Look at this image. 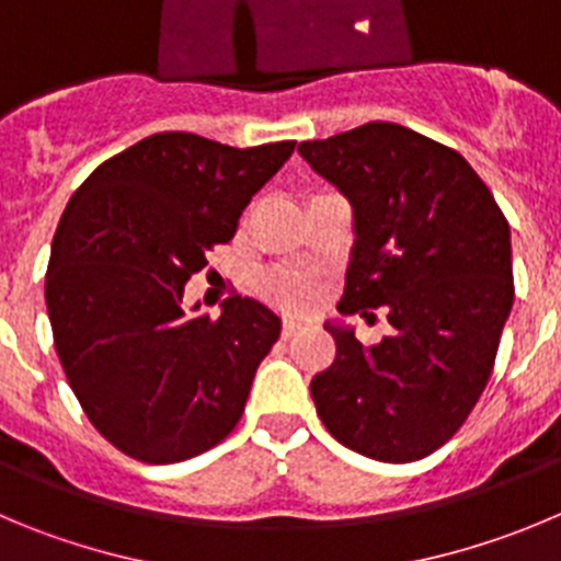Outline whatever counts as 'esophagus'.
Here are the masks:
<instances>
[{"instance_id":"esophagus-1","label":"esophagus","mask_w":561,"mask_h":561,"mask_svg":"<svg viewBox=\"0 0 561 561\" xmlns=\"http://www.w3.org/2000/svg\"><path fill=\"white\" fill-rule=\"evenodd\" d=\"M301 329H305V323L298 321V318H285V321H282V337H285V340L296 337Z\"/></svg>"}]
</instances>
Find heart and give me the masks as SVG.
<instances>
[{"instance_id":"obj_1","label":"heart","mask_w":561,"mask_h":561,"mask_svg":"<svg viewBox=\"0 0 561 561\" xmlns=\"http://www.w3.org/2000/svg\"><path fill=\"white\" fill-rule=\"evenodd\" d=\"M263 287L274 301H279L282 307H293V310L312 305V298H316V285L293 271H274L265 276Z\"/></svg>"}]
</instances>
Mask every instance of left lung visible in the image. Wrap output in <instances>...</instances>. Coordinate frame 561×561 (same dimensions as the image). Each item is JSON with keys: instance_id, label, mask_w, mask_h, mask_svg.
Listing matches in <instances>:
<instances>
[{"instance_id": "1", "label": "left lung", "mask_w": 561, "mask_h": 561, "mask_svg": "<svg viewBox=\"0 0 561 561\" xmlns=\"http://www.w3.org/2000/svg\"><path fill=\"white\" fill-rule=\"evenodd\" d=\"M298 151L354 207V249L337 310L392 334L363 345L332 327L337 354L312 379L323 426L379 459L415 462L459 432L484 392L510 318V224L459 151L370 122Z\"/></svg>"}]
</instances>
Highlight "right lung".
<instances>
[{
    "mask_svg": "<svg viewBox=\"0 0 561 561\" xmlns=\"http://www.w3.org/2000/svg\"><path fill=\"white\" fill-rule=\"evenodd\" d=\"M293 149L157 133L104 160L66 204L46 271L55 348L88 421L127 457L182 462L238 426L279 318L243 296L216 321L191 318L182 296Z\"/></svg>",
    "mask_w": 561,
    "mask_h": 561,
    "instance_id": "1",
    "label": "right lung"
}]
</instances>
